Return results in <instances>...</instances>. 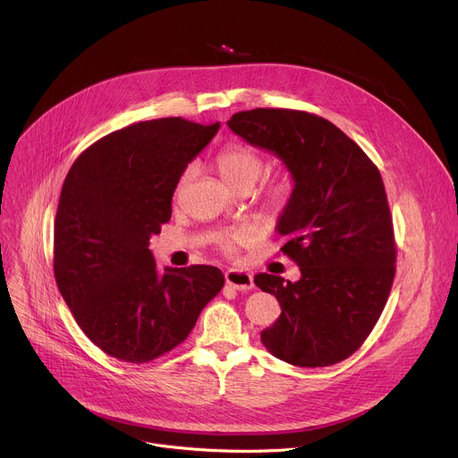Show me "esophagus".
Segmentation results:
<instances>
[{
    "mask_svg": "<svg viewBox=\"0 0 458 458\" xmlns=\"http://www.w3.org/2000/svg\"><path fill=\"white\" fill-rule=\"evenodd\" d=\"M225 280H226L228 285L233 287V290H239V292H247V290H252V287H254V278L247 271L230 269V271H226Z\"/></svg>",
    "mask_w": 458,
    "mask_h": 458,
    "instance_id": "obj_1",
    "label": "esophagus"
}]
</instances>
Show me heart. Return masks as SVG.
Wrapping results in <instances>:
<instances>
[{
  "label": "heart",
  "instance_id": "b5f03b06",
  "mask_svg": "<svg viewBox=\"0 0 458 458\" xmlns=\"http://www.w3.org/2000/svg\"><path fill=\"white\" fill-rule=\"evenodd\" d=\"M263 157L254 152L252 148L245 147V144H226V147L216 154L215 157V168L219 171L223 180L232 185L237 191H249L254 187V183L259 180L263 173ZM191 178V168H185L183 174L180 176L178 182V191L183 189V185ZM293 180L290 176H276L271 182L263 185L259 191V206L263 211H267L271 215H280L282 211L287 209V206L293 200ZM250 239V230L243 228L237 230L226 237H223L219 242V247L225 254L232 256L235 252L237 245H243Z\"/></svg>",
  "mask_w": 458,
  "mask_h": 458
}]
</instances>
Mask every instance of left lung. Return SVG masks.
Segmentation results:
<instances>
[{"mask_svg":"<svg viewBox=\"0 0 458 458\" xmlns=\"http://www.w3.org/2000/svg\"><path fill=\"white\" fill-rule=\"evenodd\" d=\"M228 126L276 154L295 182L282 213L280 249L301 269L297 282L259 273L254 284L278 299L266 349L299 368H325L366 342L395 276V239L377 165L327 118L295 109L235 113Z\"/></svg>","mask_w":458,"mask_h":458,"instance_id":"obj_1","label":"left lung"}]
</instances>
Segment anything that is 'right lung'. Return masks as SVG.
I'll return each instance as SVG.
<instances>
[{
	"instance_id": "right-lung-1",
	"label": "right lung",
	"mask_w": 458,
	"mask_h": 458,
	"mask_svg": "<svg viewBox=\"0 0 458 458\" xmlns=\"http://www.w3.org/2000/svg\"><path fill=\"white\" fill-rule=\"evenodd\" d=\"M182 116L144 120L96 140L70 166L54 223L57 287L87 338L147 364L178 347L225 285L221 269L161 275L148 249L171 221L187 163L219 131Z\"/></svg>"
}]
</instances>
